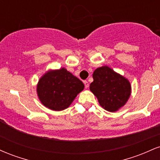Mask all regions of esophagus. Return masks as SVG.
Listing matches in <instances>:
<instances>
[{"label": "esophagus", "instance_id": "obj_1", "mask_svg": "<svg viewBox=\"0 0 160 160\" xmlns=\"http://www.w3.org/2000/svg\"><path fill=\"white\" fill-rule=\"evenodd\" d=\"M83 82H84V85H85V88H86V89H87V88H89V82L86 81V80H85V81H84Z\"/></svg>", "mask_w": 160, "mask_h": 160}]
</instances>
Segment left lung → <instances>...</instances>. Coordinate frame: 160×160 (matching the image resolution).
I'll return each mask as SVG.
<instances>
[{"label":"left lung","mask_w":160,"mask_h":160,"mask_svg":"<svg viewBox=\"0 0 160 160\" xmlns=\"http://www.w3.org/2000/svg\"><path fill=\"white\" fill-rule=\"evenodd\" d=\"M92 78L89 89L104 109L114 112L126 103L131 93V86L127 79L108 66L97 68Z\"/></svg>","instance_id":"1"}]
</instances>
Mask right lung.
<instances>
[{
	"label": "right lung",
	"instance_id": "obj_1",
	"mask_svg": "<svg viewBox=\"0 0 160 160\" xmlns=\"http://www.w3.org/2000/svg\"><path fill=\"white\" fill-rule=\"evenodd\" d=\"M83 88L81 80L65 68H61L43 75L37 91L43 105L53 111H62L69 107Z\"/></svg>",
	"mask_w": 160,
	"mask_h": 160
}]
</instances>
